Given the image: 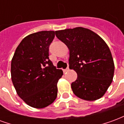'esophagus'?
<instances>
[{
	"label": "esophagus",
	"instance_id": "esophagus-1",
	"mask_svg": "<svg viewBox=\"0 0 124 124\" xmlns=\"http://www.w3.org/2000/svg\"><path fill=\"white\" fill-rule=\"evenodd\" d=\"M69 68H66V69H64L63 70V71H64V72H68L69 71Z\"/></svg>",
	"mask_w": 124,
	"mask_h": 124
}]
</instances>
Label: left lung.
Segmentation results:
<instances>
[{"label":"left lung","mask_w":124,"mask_h":124,"mask_svg":"<svg viewBox=\"0 0 124 124\" xmlns=\"http://www.w3.org/2000/svg\"><path fill=\"white\" fill-rule=\"evenodd\" d=\"M70 51L69 68L77 73L71 84L76 96L85 100L101 98L112 83L114 63L109 47L96 33L76 27L55 31Z\"/></svg>","instance_id":"left-lung-1"}]
</instances>
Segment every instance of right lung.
Instances as JSON below:
<instances>
[{"instance_id":"1","label":"right lung","mask_w":124,"mask_h":124,"mask_svg":"<svg viewBox=\"0 0 124 124\" xmlns=\"http://www.w3.org/2000/svg\"><path fill=\"white\" fill-rule=\"evenodd\" d=\"M54 31H40L23 38L11 62V78L16 93L28 106L43 108L58 94L57 84L63 75L49 59V46Z\"/></svg>"}]
</instances>
